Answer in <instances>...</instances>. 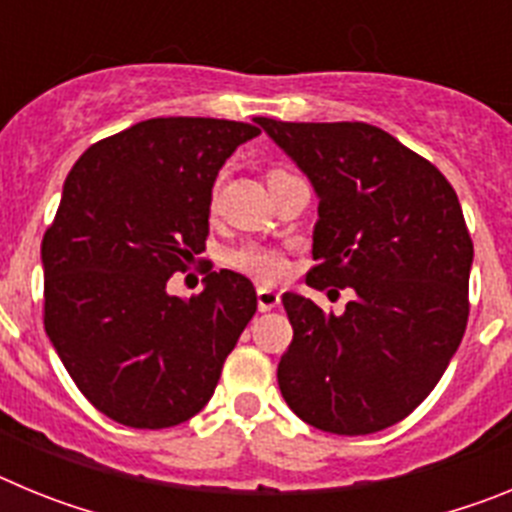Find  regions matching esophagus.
I'll return each instance as SVG.
<instances>
[{"mask_svg": "<svg viewBox=\"0 0 512 512\" xmlns=\"http://www.w3.org/2000/svg\"><path fill=\"white\" fill-rule=\"evenodd\" d=\"M256 297H259V310L261 312H269L282 302V295H279L277 289L271 287H259L256 289Z\"/></svg>", "mask_w": 512, "mask_h": 512, "instance_id": "34e87169", "label": "esophagus"}]
</instances>
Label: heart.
Returning <instances> with one entry per match:
<instances>
[{"mask_svg":"<svg viewBox=\"0 0 512 512\" xmlns=\"http://www.w3.org/2000/svg\"><path fill=\"white\" fill-rule=\"evenodd\" d=\"M284 174H292L287 169H271L269 171V182L271 179H279ZM228 264L233 269L243 271L248 277L261 279V282H277L287 274V259L284 253L277 251L271 246H261V243H243V246L233 248L228 256Z\"/></svg>","mask_w":512,"mask_h":512,"instance_id":"heart-1","label":"heart"}]
</instances>
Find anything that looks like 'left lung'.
Wrapping results in <instances>:
<instances>
[{
    "mask_svg": "<svg viewBox=\"0 0 512 512\" xmlns=\"http://www.w3.org/2000/svg\"><path fill=\"white\" fill-rule=\"evenodd\" d=\"M256 122L320 197L307 284L356 292L343 315L282 297L295 330L282 397L325 433L390 428L431 395L467 330L474 246L459 197L428 158L366 122Z\"/></svg>",
    "mask_w": 512,
    "mask_h": 512,
    "instance_id": "8db88e82",
    "label": "left lung"
}]
</instances>
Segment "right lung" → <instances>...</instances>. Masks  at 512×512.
I'll use <instances>...</instances> for the list:
<instances>
[{
  "label": "right lung",
  "instance_id": "1",
  "mask_svg": "<svg viewBox=\"0 0 512 512\" xmlns=\"http://www.w3.org/2000/svg\"><path fill=\"white\" fill-rule=\"evenodd\" d=\"M248 122L153 117L81 153L45 230L43 323L81 395L130 428L200 413L256 312L243 274L207 266L205 289L169 279L205 251L212 184L256 138Z\"/></svg>",
  "mask_w": 512,
  "mask_h": 512
}]
</instances>
